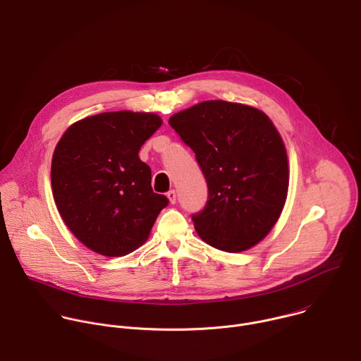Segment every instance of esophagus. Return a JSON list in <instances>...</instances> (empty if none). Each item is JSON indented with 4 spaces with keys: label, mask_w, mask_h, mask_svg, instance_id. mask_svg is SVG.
Wrapping results in <instances>:
<instances>
[{
    "label": "esophagus",
    "mask_w": 361,
    "mask_h": 361,
    "mask_svg": "<svg viewBox=\"0 0 361 361\" xmlns=\"http://www.w3.org/2000/svg\"><path fill=\"white\" fill-rule=\"evenodd\" d=\"M166 196H168V199H169L171 203H176V192H175L173 189L169 190V192L166 193Z\"/></svg>",
    "instance_id": "34e87169"
}]
</instances>
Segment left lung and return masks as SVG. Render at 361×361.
<instances>
[{
    "mask_svg": "<svg viewBox=\"0 0 361 361\" xmlns=\"http://www.w3.org/2000/svg\"><path fill=\"white\" fill-rule=\"evenodd\" d=\"M169 125L195 152L207 183L206 204L192 214L197 235L231 253L259 243L277 222L289 188L286 149L267 115L206 101L175 114Z\"/></svg>",
    "mask_w": 361,
    "mask_h": 361,
    "instance_id": "8db88e82",
    "label": "left lung"
}]
</instances>
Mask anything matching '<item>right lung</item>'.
<instances>
[{"mask_svg": "<svg viewBox=\"0 0 361 361\" xmlns=\"http://www.w3.org/2000/svg\"><path fill=\"white\" fill-rule=\"evenodd\" d=\"M162 125L155 114L104 112L71 125L51 165L56 207L75 238L104 256H125L149 236L165 195L137 157Z\"/></svg>", "mask_w": 361, "mask_h": 361, "instance_id": "right-lung-1", "label": "right lung"}]
</instances>
